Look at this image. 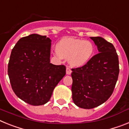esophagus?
I'll return each mask as SVG.
<instances>
[{"label": "esophagus", "instance_id": "esophagus-1", "mask_svg": "<svg viewBox=\"0 0 129 129\" xmlns=\"http://www.w3.org/2000/svg\"><path fill=\"white\" fill-rule=\"evenodd\" d=\"M71 73H72V70H71V69H70V68H69V67H67V74L70 75V74H71Z\"/></svg>", "mask_w": 129, "mask_h": 129}]
</instances>
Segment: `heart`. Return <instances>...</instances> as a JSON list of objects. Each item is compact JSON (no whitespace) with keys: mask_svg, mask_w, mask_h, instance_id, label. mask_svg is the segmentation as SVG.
Returning a JSON list of instances; mask_svg holds the SVG:
<instances>
[{"mask_svg":"<svg viewBox=\"0 0 129 129\" xmlns=\"http://www.w3.org/2000/svg\"><path fill=\"white\" fill-rule=\"evenodd\" d=\"M58 56L66 58L73 67H82L90 61L94 48L91 42L81 39L66 37L61 39L56 46Z\"/></svg>","mask_w":129,"mask_h":129,"instance_id":"obj_1","label":"heart"}]
</instances>
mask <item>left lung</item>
Segmentation results:
<instances>
[{
    "instance_id": "1",
    "label": "left lung",
    "mask_w": 129,
    "mask_h": 129,
    "mask_svg": "<svg viewBox=\"0 0 129 129\" xmlns=\"http://www.w3.org/2000/svg\"><path fill=\"white\" fill-rule=\"evenodd\" d=\"M99 53L81 67L72 68V100L77 107L95 108L113 93L119 72V59L112 43L101 37H90Z\"/></svg>"
}]
</instances>
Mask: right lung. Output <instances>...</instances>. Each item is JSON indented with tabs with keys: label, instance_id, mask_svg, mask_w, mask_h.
<instances>
[{
	"label": "right lung",
	"instance_id": "add662e5",
	"mask_svg": "<svg viewBox=\"0 0 129 129\" xmlns=\"http://www.w3.org/2000/svg\"><path fill=\"white\" fill-rule=\"evenodd\" d=\"M51 40L31 34L22 37L11 51L8 74L16 95L31 105L46 103L66 74L64 65L50 62Z\"/></svg>",
	"mask_w": 129,
	"mask_h": 129
}]
</instances>
